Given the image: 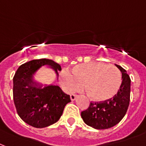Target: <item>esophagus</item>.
<instances>
[{
  "mask_svg": "<svg viewBox=\"0 0 146 146\" xmlns=\"http://www.w3.org/2000/svg\"><path fill=\"white\" fill-rule=\"evenodd\" d=\"M70 97H71V100L74 101L76 97H77V95H74V94H72V95H70Z\"/></svg>",
  "mask_w": 146,
  "mask_h": 146,
  "instance_id": "obj_1",
  "label": "esophagus"
}]
</instances>
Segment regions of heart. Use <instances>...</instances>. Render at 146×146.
Here are the masks:
<instances>
[{
    "instance_id": "heart-1",
    "label": "heart",
    "mask_w": 146,
    "mask_h": 146,
    "mask_svg": "<svg viewBox=\"0 0 146 146\" xmlns=\"http://www.w3.org/2000/svg\"><path fill=\"white\" fill-rule=\"evenodd\" d=\"M60 82L69 92L85 88L88 97L102 102L112 98L118 92L121 84V73L114 65L92 62L78 64L71 73L63 72Z\"/></svg>"
}]
</instances>
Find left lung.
<instances>
[{"label": "left lung", "mask_w": 146, "mask_h": 146, "mask_svg": "<svg viewBox=\"0 0 146 146\" xmlns=\"http://www.w3.org/2000/svg\"><path fill=\"white\" fill-rule=\"evenodd\" d=\"M121 71L122 82L117 94L113 98L102 102H91L88 108L81 113L83 121L96 129L113 127L123 119L130 102L131 79L126 71L116 64Z\"/></svg>", "instance_id": "left-lung-1"}]
</instances>
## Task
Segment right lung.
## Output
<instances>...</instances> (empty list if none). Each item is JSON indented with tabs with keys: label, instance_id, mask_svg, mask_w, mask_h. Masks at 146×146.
<instances>
[{
	"label": "right lung",
	"instance_id": "obj_1",
	"mask_svg": "<svg viewBox=\"0 0 146 146\" xmlns=\"http://www.w3.org/2000/svg\"><path fill=\"white\" fill-rule=\"evenodd\" d=\"M44 64L56 72L61 70L52 60L37 59L21 64L13 78V98L17 114L25 122L35 128H44L58 121L65 106L71 102L70 96L57 85L44 88L34 86L33 74Z\"/></svg>",
	"mask_w": 146,
	"mask_h": 146
}]
</instances>
